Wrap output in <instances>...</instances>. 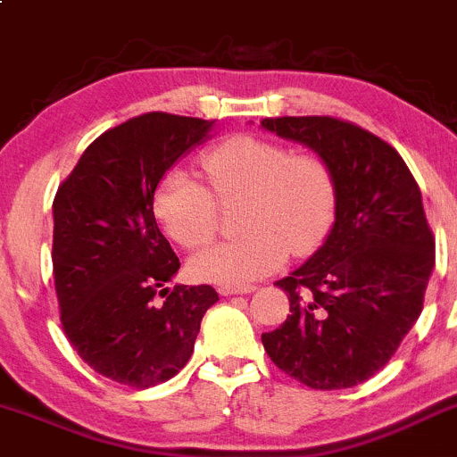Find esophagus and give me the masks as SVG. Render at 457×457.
Wrapping results in <instances>:
<instances>
[{
	"label": "esophagus",
	"instance_id": "obj_1",
	"mask_svg": "<svg viewBox=\"0 0 457 457\" xmlns=\"http://www.w3.org/2000/svg\"><path fill=\"white\" fill-rule=\"evenodd\" d=\"M255 293V286H222L220 295L222 297H230V295H251Z\"/></svg>",
	"mask_w": 457,
	"mask_h": 457
}]
</instances>
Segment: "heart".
Masks as SVG:
<instances>
[{
    "label": "heart",
    "mask_w": 457,
    "mask_h": 457,
    "mask_svg": "<svg viewBox=\"0 0 457 457\" xmlns=\"http://www.w3.org/2000/svg\"><path fill=\"white\" fill-rule=\"evenodd\" d=\"M204 185L185 169H171L158 182L154 213L160 227L185 248H200L218 227V200L246 195L239 215L242 237L213 244L191 257L202 281L248 286L277 270L288 253L314 251L326 239L337 209V187L326 160L288 154L275 140L235 134L202 156Z\"/></svg>",
    "instance_id": "obj_1"
}]
</instances>
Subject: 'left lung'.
I'll list each match as a JSON object with an SVG mask.
<instances>
[{
    "instance_id": "obj_1",
    "label": "left lung",
    "mask_w": 457,
    "mask_h": 457,
    "mask_svg": "<svg viewBox=\"0 0 457 457\" xmlns=\"http://www.w3.org/2000/svg\"><path fill=\"white\" fill-rule=\"evenodd\" d=\"M262 127L312 149L337 187L323 246L277 281L293 314L262 334L263 350L308 387H354L387 365L422 312L436 244L420 189L396 149L345 120L284 116Z\"/></svg>"
}]
</instances>
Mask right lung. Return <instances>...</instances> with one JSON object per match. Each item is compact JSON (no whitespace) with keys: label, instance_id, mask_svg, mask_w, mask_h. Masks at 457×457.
Masks as SVG:
<instances>
[{"label":"right lung","instance_id":"right-lung-1","mask_svg":"<svg viewBox=\"0 0 457 457\" xmlns=\"http://www.w3.org/2000/svg\"><path fill=\"white\" fill-rule=\"evenodd\" d=\"M213 125L162 112L136 116L98 136L56 191L61 323L89 368L120 385L145 389L176 376L220 299L211 286L167 288L180 262L154 215L158 182Z\"/></svg>","mask_w":457,"mask_h":457}]
</instances>
